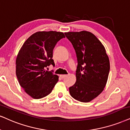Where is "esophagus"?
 Returning a JSON list of instances; mask_svg holds the SVG:
<instances>
[{
	"instance_id": "esophagus-1",
	"label": "esophagus",
	"mask_w": 130,
	"mask_h": 130,
	"mask_svg": "<svg viewBox=\"0 0 130 130\" xmlns=\"http://www.w3.org/2000/svg\"><path fill=\"white\" fill-rule=\"evenodd\" d=\"M67 75H60V77H61L62 78H65V77H67Z\"/></svg>"
}]
</instances>
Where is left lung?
<instances>
[{
    "mask_svg": "<svg viewBox=\"0 0 130 130\" xmlns=\"http://www.w3.org/2000/svg\"><path fill=\"white\" fill-rule=\"evenodd\" d=\"M76 53V82L70 87L71 96L88 103L98 96L106 86L110 71V62L104 47L88 31L65 33Z\"/></svg>",
    "mask_w": 130,
    "mask_h": 130,
    "instance_id": "8db88e82",
    "label": "left lung"
}]
</instances>
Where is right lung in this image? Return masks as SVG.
Here are the masks:
<instances>
[{"label":"right lung","instance_id":"right-lung-1","mask_svg":"<svg viewBox=\"0 0 130 130\" xmlns=\"http://www.w3.org/2000/svg\"><path fill=\"white\" fill-rule=\"evenodd\" d=\"M63 33L38 32L24 42L16 59V75L21 88L31 97L39 99L48 95L59 77L45 68L55 66L53 51Z\"/></svg>","mask_w":130,"mask_h":130}]
</instances>
